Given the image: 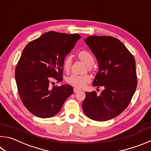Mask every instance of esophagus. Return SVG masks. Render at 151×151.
<instances>
[{
	"mask_svg": "<svg viewBox=\"0 0 151 151\" xmlns=\"http://www.w3.org/2000/svg\"><path fill=\"white\" fill-rule=\"evenodd\" d=\"M79 91H80V90H79L78 88H74V92H75V93L78 92Z\"/></svg>",
	"mask_w": 151,
	"mask_h": 151,
	"instance_id": "obj_1",
	"label": "esophagus"
}]
</instances>
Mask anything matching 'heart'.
Wrapping results in <instances>:
<instances>
[{
    "label": "heart",
    "instance_id": "1",
    "mask_svg": "<svg viewBox=\"0 0 151 151\" xmlns=\"http://www.w3.org/2000/svg\"><path fill=\"white\" fill-rule=\"evenodd\" d=\"M78 57L79 59L83 61L88 66L90 70L91 69L92 66L94 65V59L89 51L86 50L81 51L78 53ZM71 65H72V56L70 55H67L65 57L63 63L65 70H69ZM90 81H91V76L89 75H71L67 78V82L68 84L74 87L78 88H83L86 86L87 83H90Z\"/></svg>",
    "mask_w": 151,
    "mask_h": 151
}]
</instances>
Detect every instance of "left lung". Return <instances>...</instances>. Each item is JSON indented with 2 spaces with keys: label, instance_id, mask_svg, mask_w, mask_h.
<instances>
[{
  "label": "left lung",
  "instance_id": "obj_1",
  "mask_svg": "<svg viewBox=\"0 0 151 151\" xmlns=\"http://www.w3.org/2000/svg\"><path fill=\"white\" fill-rule=\"evenodd\" d=\"M84 41L99 65L93 86H104V89L100 96L94 91L86 92L83 109L91 119L107 121L127 108L135 92L137 85L135 60L116 37L93 35Z\"/></svg>",
  "mask_w": 151,
  "mask_h": 151
}]
</instances>
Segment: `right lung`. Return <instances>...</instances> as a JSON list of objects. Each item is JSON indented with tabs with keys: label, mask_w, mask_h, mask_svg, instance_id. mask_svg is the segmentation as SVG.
I'll return each mask as SVG.
<instances>
[{
	"label": "right lung",
	"mask_w": 151,
	"mask_h": 151,
	"mask_svg": "<svg viewBox=\"0 0 151 151\" xmlns=\"http://www.w3.org/2000/svg\"><path fill=\"white\" fill-rule=\"evenodd\" d=\"M79 34L51 31L28 43L15 68L20 98L34 116L47 118L61 110L73 93L68 84L49 87L53 81H63V63L80 39Z\"/></svg>",
	"instance_id": "1"
}]
</instances>
